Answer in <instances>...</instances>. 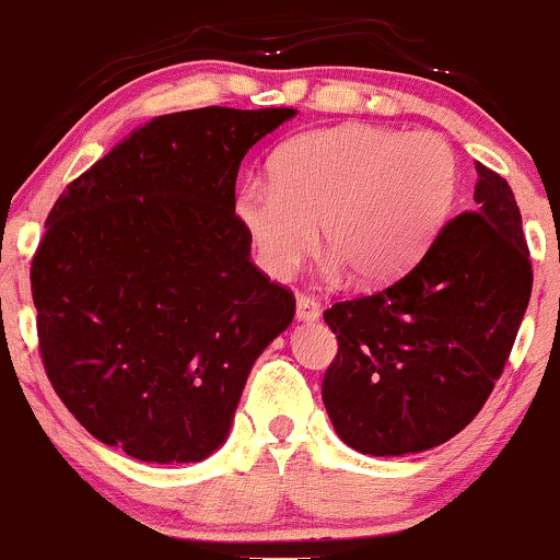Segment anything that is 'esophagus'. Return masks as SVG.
Here are the masks:
<instances>
[{"mask_svg": "<svg viewBox=\"0 0 560 560\" xmlns=\"http://www.w3.org/2000/svg\"><path fill=\"white\" fill-rule=\"evenodd\" d=\"M320 305L311 294H298V318L300 320H318Z\"/></svg>", "mask_w": 560, "mask_h": 560, "instance_id": "obj_1", "label": "esophagus"}]
</instances>
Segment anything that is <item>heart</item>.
Listing matches in <instances>:
<instances>
[{
    "label": "heart",
    "instance_id": "heart-1",
    "mask_svg": "<svg viewBox=\"0 0 560 560\" xmlns=\"http://www.w3.org/2000/svg\"><path fill=\"white\" fill-rule=\"evenodd\" d=\"M458 184V158L440 133L350 120L284 141L271 184H244L236 215L273 279L313 253L320 226L329 273L347 268L358 284H384L427 253Z\"/></svg>",
    "mask_w": 560,
    "mask_h": 560
}]
</instances>
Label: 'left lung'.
<instances>
[{
  "instance_id": "8db88e82",
  "label": "left lung",
  "mask_w": 560,
  "mask_h": 560,
  "mask_svg": "<svg viewBox=\"0 0 560 560\" xmlns=\"http://www.w3.org/2000/svg\"><path fill=\"white\" fill-rule=\"evenodd\" d=\"M529 294L516 197L477 163L471 210L447 221L408 273L324 313L339 342L320 387L334 432L365 455L453 440L503 374Z\"/></svg>"
}]
</instances>
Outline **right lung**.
<instances>
[{
    "label": "right lung",
    "mask_w": 560,
    "mask_h": 560,
    "mask_svg": "<svg viewBox=\"0 0 560 560\" xmlns=\"http://www.w3.org/2000/svg\"><path fill=\"white\" fill-rule=\"evenodd\" d=\"M294 115H160L55 202L31 262L38 350L57 397L105 445L197 464L226 442L249 369L294 318V294L249 260L236 173Z\"/></svg>",
    "instance_id": "right-lung-1"
}]
</instances>
